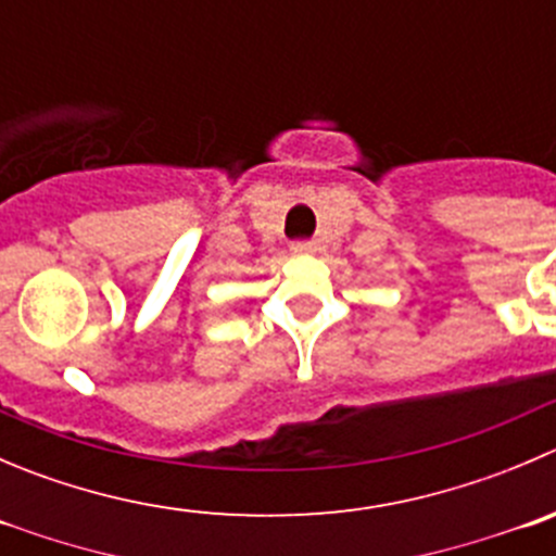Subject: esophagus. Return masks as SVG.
<instances>
[{
    "mask_svg": "<svg viewBox=\"0 0 556 556\" xmlns=\"http://www.w3.org/2000/svg\"><path fill=\"white\" fill-rule=\"evenodd\" d=\"M314 242H292V253L294 256H308V253H314Z\"/></svg>",
    "mask_w": 556,
    "mask_h": 556,
    "instance_id": "obj_1",
    "label": "esophagus"
}]
</instances>
